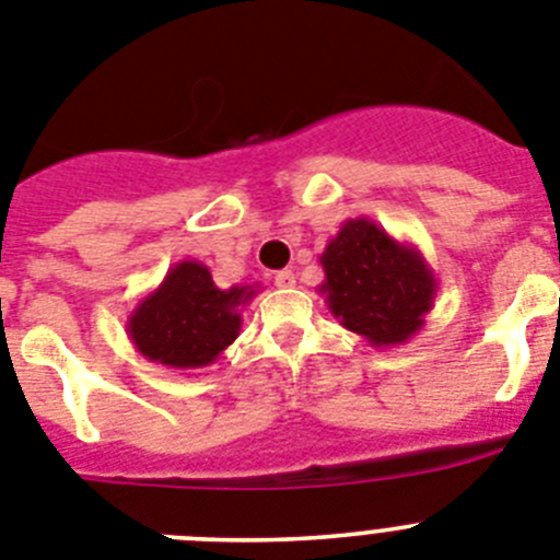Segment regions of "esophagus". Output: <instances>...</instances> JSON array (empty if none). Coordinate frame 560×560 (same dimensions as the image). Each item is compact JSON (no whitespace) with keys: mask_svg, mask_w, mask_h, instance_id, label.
Segmentation results:
<instances>
[{"mask_svg":"<svg viewBox=\"0 0 560 560\" xmlns=\"http://www.w3.org/2000/svg\"><path fill=\"white\" fill-rule=\"evenodd\" d=\"M275 285H277V289H291V285H294V271H291V269L277 271Z\"/></svg>","mask_w":560,"mask_h":560,"instance_id":"esophagus-1","label":"esophagus"}]
</instances>
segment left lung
Returning <instances> with one entry per match:
<instances>
[{"label":"left lung","mask_w":560,"mask_h":560,"mask_svg":"<svg viewBox=\"0 0 560 560\" xmlns=\"http://www.w3.org/2000/svg\"><path fill=\"white\" fill-rule=\"evenodd\" d=\"M319 294L330 314L373 348L407 345L434 308L438 277L427 257L370 219H348L319 255Z\"/></svg>","instance_id":"left-lung-1"}]
</instances>
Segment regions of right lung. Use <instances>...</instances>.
<instances>
[{
    "label": "right lung",
    "instance_id": "add662e5",
    "mask_svg": "<svg viewBox=\"0 0 560 560\" xmlns=\"http://www.w3.org/2000/svg\"><path fill=\"white\" fill-rule=\"evenodd\" d=\"M257 285L219 289L199 260L171 266L137 303L126 330L137 353L167 370L210 368L241 334V311Z\"/></svg>",
    "mask_w": 560,
    "mask_h": 560
}]
</instances>
